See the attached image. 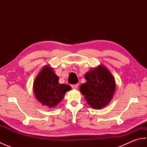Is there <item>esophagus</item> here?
<instances>
[{
    "instance_id": "obj_1",
    "label": "esophagus",
    "mask_w": 147,
    "mask_h": 147,
    "mask_svg": "<svg viewBox=\"0 0 147 147\" xmlns=\"http://www.w3.org/2000/svg\"><path fill=\"white\" fill-rule=\"evenodd\" d=\"M78 84H76V85H72L71 88L73 89H76L78 88Z\"/></svg>"
}]
</instances>
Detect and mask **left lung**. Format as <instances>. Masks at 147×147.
Wrapping results in <instances>:
<instances>
[{
	"label": "left lung",
	"instance_id": "8db88e82",
	"mask_svg": "<svg viewBox=\"0 0 147 147\" xmlns=\"http://www.w3.org/2000/svg\"><path fill=\"white\" fill-rule=\"evenodd\" d=\"M85 83L81 85L80 90L87 103L93 109L105 107L111 102L115 90V83L112 74L107 68L100 65L85 75Z\"/></svg>",
	"mask_w": 147,
	"mask_h": 147
}]
</instances>
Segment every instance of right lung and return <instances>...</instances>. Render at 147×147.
Returning a JSON list of instances; mask_svg holds the SVG:
<instances>
[{
    "mask_svg": "<svg viewBox=\"0 0 147 147\" xmlns=\"http://www.w3.org/2000/svg\"><path fill=\"white\" fill-rule=\"evenodd\" d=\"M71 86L59 83V77L53 69L46 65L40 71L33 83V92L36 98L49 108L55 107Z\"/></svg>",
    "mask_w": 147,
    "mask_h": 147,
    "instance_id": "obj_1",
    "label": "right lung"
}]
</instances>
